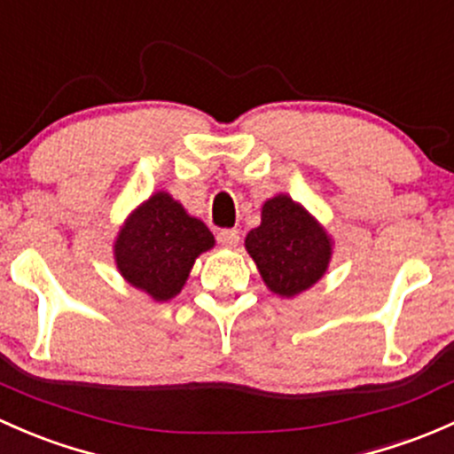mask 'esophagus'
I'll return each instance as SVG.
<instances>
[{"instance_id": "obj_1", "label": "esophagus", "mask_w": 454, "mask_h": 454, "mask_svg": "<svg viewBox=\"0 0 454 454\" xmlns=\"http://www.w3.org/2000/svg\"><path fill=\"white\" fill-rule=\"evenodd\" d=\"M217 241L223 247H237L239 246V231H235V228H223V231L217 232Z\"/></svg>"}]
</instances>
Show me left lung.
<instances>
[{
    "label": "left lung",
    "mask_w": 454,
    "mask_h": 454,
    "mask_svg": "<svg viewBox=\"0 0 454 454\" xmlns=\"http://www.w3.org/2000/svg\"><path fill=\"white\" fill-rule=\"evenodd\" d=\"M246 250L271 294L295 298L326 274L333 239L302 204L278 193L261 208V223L247 232Z\"/></svg>",
    "instance_id": "8db88e82"
}]
</instances>
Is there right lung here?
Masks as SVG:
<instances>
[{"mask_svg": "<svg viewBox=\"0 0 454 454\" xmlns=\"http://www.w3.org/2000/svg\"><path fill=\"white\" fill-rule=\"evenodd\" d=\"M213 246L215 237L202 219L189 215L167 191H156L128 215L113 254L128 285L154 302H167L183 291L195 259Z\"/></svg>", "mask_w": 454, "mask_h": 454, "instance_id": "right-lung-1", "label": "right lung"}]
</instances>
